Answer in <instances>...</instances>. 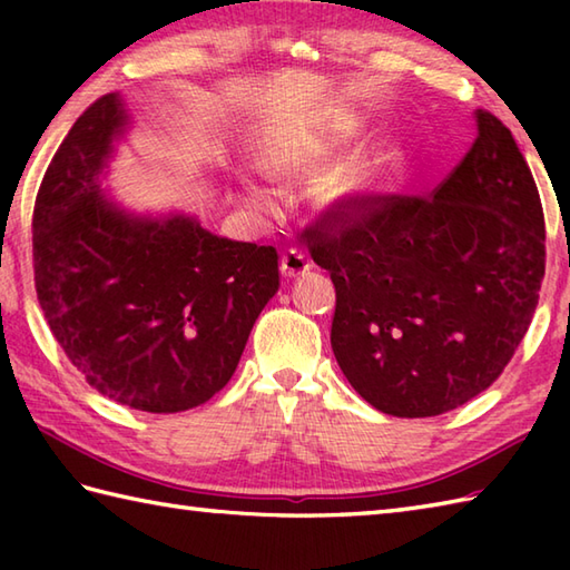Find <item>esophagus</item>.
Wrapping results in <instances>:
<instances>
[{"label": "esophagus", "mask_w": 570, "mask_h": 570, "mask_svg": "<svg viewBox=\"0 0 570 570\" xmlns=\"http://www.w3.org/2000/svg\"><path fill=\"white\" fill-rule=\"evenodd\" d=\"M311 269V259L306 257L301 249H288L284 252L282 257V274L286 278H296V276H304Z\"/></svg>", "instance_id": "1"}]
</instances>
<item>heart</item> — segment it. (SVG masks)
<instances>
[{
    "label": "heart",
    "mask_w": 570,
    "mask_h": 570,
    "mask_svg": "<svg viewBox=\"0 0 570 570\" xmlns=\"http://www.w3.org/2000/svg\"><path fill=\"white\" fill-rule=\"evenodd\" d=\"M360 131V125L353 122L347 127V135L353 137ZM318 159H304L298 161L296 166H313ZM406 171V159L399 147H382L374 154L365 156V159L357 161L355 166H350L345 174H341V178L335 180L331 193L335 198L341 200H350V203H360V200H370L377 198L380 193L390 190L399 178L404 176ZM249 196L262 200V190L249 188Z\"/></svg>",
    "instance_id": "b5f03b06"
}]
</instances>
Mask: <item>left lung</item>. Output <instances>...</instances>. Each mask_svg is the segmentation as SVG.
Here are the masks:
<instances>
[{
    "label": "left lung",
    "mask_w": 570,
    "mask_h": 570,
    "mask_svg": "<svg viewBox=\"0 0 570 570\" xmlns=\"http://www.w3.org/2000/svg\"><path fill=\"white\" fill-rule=\"evenodd\" d=\"M429 198L335 200L306 227L331 272V345L355 392L399 419L439 416L500 377L547 269L541 198L512 131L488 110Z\"/></svg>",
    "instance_id": "left-lung-1"
}]
</instances>
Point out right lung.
Wrapping results in <instances>:
<instances>
[{
  "instance_id": "obj_1",
  "label": "right lung",
  "mask_w": 570,
  "mask_h": 570,
  "mask_svg": "<svg viewBox=\"0 0 570 570\" xmlns=\"http://www.w3.org/2000/svg\"><path fill=\"white\" fill-rule=\"evenodd\" d=\"M127 112L85 110L33 205V282L58 345L102 396L149 414L208 402L233 377L278 292L274 247L233 242L186 215L135 217L100 190Z\"/></svg>"
}]
</instances>
